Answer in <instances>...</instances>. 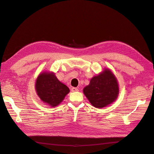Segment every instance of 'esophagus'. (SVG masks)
<instances>
[{
    "instance_id": "34e87169",
    "label": "esophagus",
    "mask_w": 154,
    "mask_h": 154,
    "mask_svg": "<svg viewBox=\"0 0 154 154\" xmlns=\"http://www.w3.org/2000/svg\"><path fill=\"white\" fill-rule=\"evenodd\" d=\"M71 91H72V92H78L79 91V89L77 88H76V87H72V88H71Z\"/></svg>"
}]
</instances>
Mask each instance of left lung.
Here are the masks:
<instances>
[{"label": "left lung", "instance_id": "obj_1", "mask_svg": "<svg viewBox=\"0 0 154 154\" xmlns=\"http://www.w3.org/2000/svg\"><path fill=\"white\" fill-rule=\"evenodd\" d=\"M83 91L93 106L102 108L117 98L119 85L114 75L110 70L106 69L99 75L94 77Z\"/></svg>", "mask_w": 154, "mask_h": 154}]
</instances>
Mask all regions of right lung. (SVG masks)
Segmentation results:
<instances>
[{
	"label": "right lung",
	"mask_w": 154,
	"mask_h": 154,
	"mask_svg": "<svg viewBox=\"0 0 154 154\" xmlns=\"http://www.w3.org/2000/svg\"><path fill=\"white\" fill-rule=\"evenodd\" d=\"M35 89L39 98L52 107L59 105L70 91L53 73L40 74L36 80Z\"/></svg>",
	"instance_id": "1"
}]
</instances>
